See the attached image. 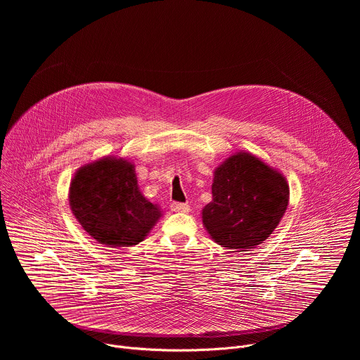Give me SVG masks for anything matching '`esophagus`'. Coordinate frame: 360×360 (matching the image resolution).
<instances>
[{
	"mask_svg": "<svg viewBox=\"0 0 360 360\" xmlns=\"http://www.w3.org/2000/svg\"><path fill=\"white\" fill-rule=\"evenodd\" d=\"M171 211H174V212H189L191 211V208H189V205L188 203H181V202H174V203H171Z\"/></svg>",
	"mask_w": 360,
	"mask_h": 360,
	"instance_id": "obj_1",
	"label": "esophagus"
}]
</instances>
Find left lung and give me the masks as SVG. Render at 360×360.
<instances>
[{"label": "left lung", "mask_w": 360, "mask_h": 360, "mask_svg": "<svg viewBox=\"0 0 360 360\" xmlns=\"http://www.w3.org/2000/svg\"><path fill=\"white\" fill-rule=\"evenodd\" d=\"M288 202L286 178L253 153L240 150L215 169L212 200L202 210V222L218 245L245 252L269 238Z\"/></svg>", "instance_id": "1"}]
</instances>
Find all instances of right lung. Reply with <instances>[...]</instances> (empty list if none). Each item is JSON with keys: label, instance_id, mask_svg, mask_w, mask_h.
<instances>
[{"label": "right lung", "instance_id": "add662e5", "mask_svg": "<svg viewBox=\"0 0 360 360\" xmlns=\"http://www.w3.org/2000/svg\"><path fill=\"white\" fill-rule=\"evenodd\" d=\"M68 198L84 231L110 248L142 242L162 217L158 205L139 191L135 167L125 158L105 157L82 165Z\"/></svg>", "mask_w": 360, "mask_h": 360}]
</instances>
